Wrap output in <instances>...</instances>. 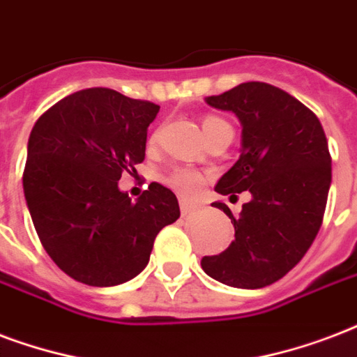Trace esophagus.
Returning <instances> with one entry per match:
<instances>
[{
    "mask_svg": "<svg viewBox=\"0 0 357 357\" xmlns=\"http://www.w3.org/2000/svg\"><path fill=\"white\" fill-rule=\"evenodd\" d=\"M179 209H181V215L183 217H187V215H190L195 209H197V206L195 204L187 202V200H179Z\"/></svg>",
    "mask_w": 357,
    "mask_h": 357,
    "instance_id": "1",
    "label": "esophagus"
}]
</instances>
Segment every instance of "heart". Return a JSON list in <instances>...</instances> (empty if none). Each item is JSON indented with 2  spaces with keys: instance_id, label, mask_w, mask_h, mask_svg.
Masks as SVG:
<instances>
[{
  "instance_id": "b5f03b06",
  "label": "heart",
  "mask_w": 357,
  "mask_h": 357,
  "mask_svg": "<svg viewBox=\"0 0 357 357\" xmlns=\"http://www.w3.org/2000/svg\"><path fill=\"white\" fill-rule=\"evenodd\" d=\"M222 123H225L222 119L208 116V118L202 119V129L208 135L215 127H219ZM153 138H157V135ZM167 183L172 189L178 190L179 195H183L185 198H197L202 192L204 185H206V176L202 172H198L197 168H176L174 172L168 174Z\"/></svg>"
}]
</instances>
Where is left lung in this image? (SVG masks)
<instances>
[{"instance_id": "1", "label": "left lung", "mask_w": 357, "mask_h": 357, "mask_svg": "<svg viewBox=\"0 0 357 357\" xmlns=\"http://www.w3.org/2000/svg\"><path fill=\"white\" fill-rule=\"evenodd\" d=\"M241 123V153L222 176L219 195L251 192L232 219L236 239L221 255L202 258L211 279L234 288H264L284 277L317 238L331 185V157L318 118L287 91L245 82L206 97Z\"/></svg>"}]
</instances>
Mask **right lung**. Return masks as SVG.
Masks as SVG:
<instances>
[{
    "label": "right lung",
    "instance_id": "right-lung-1",
    "mask_svg": "<svg viewBox=\"0 0 357 357\" xmlns=\"http://www.w3.org/2000/svg\"><path fill=\"white\" fill-rule=\"evenodd\" d=\"M159 106L106 88L82 89L48 108L27 142L24 197L45 251L89 287L130 281L157 234L178 221L172 190L149 183L136 202L118 187L146 157Z\"/></svg>",
    "mask_w": 357,
    "mask_h": 357
}]
</instances>
